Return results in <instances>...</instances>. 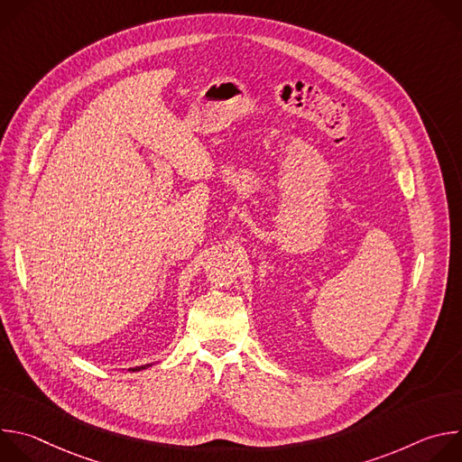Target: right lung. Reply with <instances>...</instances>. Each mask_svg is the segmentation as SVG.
Segmentation results:
<instances>
[{
    "instance_id": "right-lung-1",
    "label": "right lung",
    "mask_w": 462,
    "mask_h": 462,
    "mask_svg": "<svg viewBox=\"0 0 462 462\" xmlns=\"http://www.w3.org/2000/svg\"><path fill=\"white\" fill-rule=\"evenodd\" d=\"M141 369H144V367H134L131 371H141Z\"/></svg>"
}]
</instances>
